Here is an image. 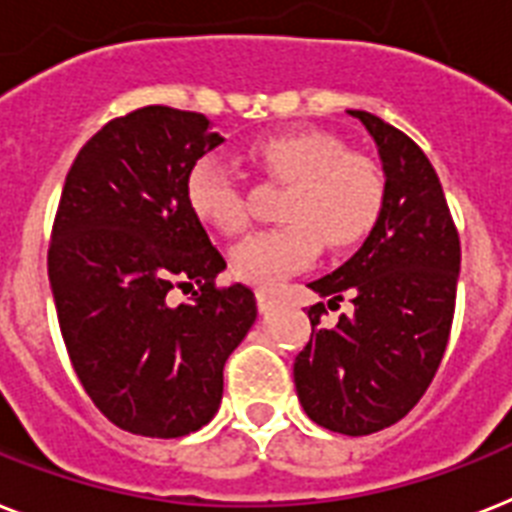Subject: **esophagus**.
Here are the masks:
<instances>
[{
	"instance_id": "obj_1",
	"label": "esophagus",
	"mask_w": 512,
	"mask_h": 512,
	"mask_svg": "<svg viewBox=\"0 0 512 512\" xmlns=\"http://www.w3.org/2000/svg\"><path fill=\"white\" fill-rule=\"evenodd\" d=\"M257 307H260V313H268L276 307V297L270 292H257Z\"/></svg>"
}]
</instances>
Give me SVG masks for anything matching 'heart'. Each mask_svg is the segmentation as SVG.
<instances>
[{"label": "heart", "mask_w": 512, "mask_h": 512, "mask_svg": "<svg viewBox=\"0 0 512 512\" xmlns=\"http://www.w3.org/2000/svg\"><path fill=\"white\" fill-rule=\"evenodd\" d=\"M252 160L270 176L292 184L281 218L286 226L244 239L231 255L236 276L273 289L289 273L305 268L323 242L334 249L363 239L384 210L386 184L373 160L347 152V144L326 131H286L260 139ZM186 199L202 223L226 236L249 223L242 184L218 157H202L186 178Z\"/></svg>", "instance_id": "1"}]
</instances>
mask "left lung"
Segmentation results:
<instances>
[{"label": "left lung", "instance_id": "8db88e82", "mask_svg": "<svg viewBox=\"0 0 512 512\" xmlns=\"http://www.w3.org/2000/svg\"><path fill=\"white\" fill-rule=\"evenodd\" d=\"M373 136L386 199L365 244L307 284L342 297L352 313L323 326V302L307 310L313 334L294 360V386L310 421L365 436L407 415L429 389L450 339L460 239L429 157L410 136L365 110H347Z\"/></svg>", "mask_w": 512, "mask_h": 512}]
</instances>
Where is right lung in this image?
<instances>
[{
  "instance_id": "add662e5",
  "label": "right lung",
  "mask_w": 512,
  "mask_h": 512,
  "mask_svg": "<svg viewBox=\"0 0 512 512\" xmlns=\"http://www.w3.org/2000/svg\"><path fill=\"white\" fill-rule=\"evenodd\" d=\"M223 136L202 112L141 107L110 120L70 165L49 244V286L70 363L123 431L176 439L213 421L223 365L257 318L186 199ZM197 283L184 306L173 285Z\"/></svg>"
}]
</instances>
